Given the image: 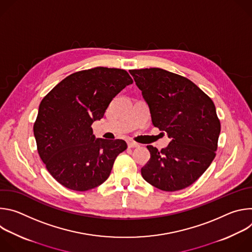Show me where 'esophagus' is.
Returning a JSON list of instances; mask_svg holds the SVG:
<instances>
[{
	"instance_id": "1",
	"label": "esophagus",
	"mask_w": 252,
	"mask_h": 252,
	"mask_svg": "<svg viewBox=\"0 0 252 252\" xmlns=\"http://www.w3.org/2000/svg\"><path fill=\"white\" fill-rule=\"evenodd\" d=\"M127 147L132 149V148H138L139 145H138V143L134 142V141H128V142H127Z\"/></svg>"
}]
</instances>
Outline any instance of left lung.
<instances>
[{"instance_id": "left-lung-1", "label": "left lung", "mask_w": 252, "mask_h": 252, "mask_svg": "<svg viewBox=\"0 0 252 252\" xmlns=\"http://www.w3.org/2000/svg\"><path fill=\"white\" fill-rule=\"evenodd\" d=\"M129 74L150 107L153 125L170 138L161 151L147 147L151 158L141 175L158 189H184L215 158L220 133L215 105L191 81L165 69H130Z\"/></svg>"}]
</instances>
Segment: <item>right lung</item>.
<instances>
[{"label":"right lung","instance_id":"add662e5","mask_svg":"<svg viewBox=\"0 0 252 252\" xmlns=\"http://www.w3.org/2000/svg\"><path fill=\"white\" fill-rule=\"evenodd\" d=\"M132 83L125 69L97 66L69 75L42 99L33 135L41 159L62 186L86 191L110 176L126 142L95 138L92 125Z\"/></svg>","mask_w":252,"mask_h":252}]
</instances>
